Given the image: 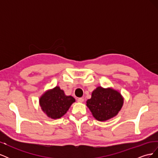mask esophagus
<instances>
[{
  "label": "esophagus",
  "instance_id": "34e87169",
  "mask_svg": "<svg viewBox=\"0 0 158 158\" xmlns=\"http://www.w3.org/2000/svg\"><path fill=\"white\" fill-rule=\"evenodd\" d=\"M77 101H78V102H79V103H82V102H84V98H79L77 99Z\"/></svg>",
  "mask_w": 158,
  "mask_h": 158
}]
</instances>
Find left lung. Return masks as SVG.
<instances>
[{
    "instance_id": "8db88e82",
    "label": "left lung",
    "mask_w": 158,
    "mask_h": 158,
    "mask_svg": "<svg viewBox=\"0 0 158 158\" xmlns=\"http://www.w3.org/2000/svg\"><path fill=\"white\" fill-rule=\"evenodd\" d=\"M86 103L93 116L99 121H104L117 115L123 106V98L115 90L98 87Z\"/></svg>"
}]
</instances>
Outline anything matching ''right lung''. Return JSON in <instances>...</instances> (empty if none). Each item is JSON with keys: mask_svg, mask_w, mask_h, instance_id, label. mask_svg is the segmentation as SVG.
<instances>
[{"mask_svg": "<svg viewBox=\"0 0 158 158\" xmlns=\"http://www.w3.org/2000/svg\"><path fill=\"white\" fill-rule=\"evenodd\" d=\"M74 102L73 97L66 96L58 86L45 92L40 99L43 111L54 119L63 116Z\"/></svg>", "mask_w": 158, "mask_h": 158, "instance_id": "1", "label": "right lung"}]
</instances>
